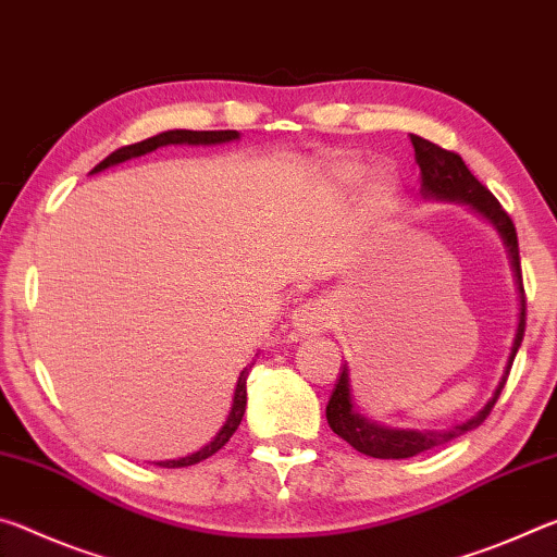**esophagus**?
<instances>
[{
  "label": "esophagus",
  "instance_id": "obj_1",
  "mask_svg": "<svg viewBox=\"0 0 557 557\" xmlns=\"http://www.w3.org/2000/svg\"><path fill=\"white\" fill-rule=\"evenodd\" d=\"M331 325V308L323 300H308L300 304L294 313H290V327L298 338H308V335L323 333Z\"/></svg>",
  "mask_w": 557,
  "mask_h": 557
}]
</instances>
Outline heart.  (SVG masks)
<instances>
[{
	"label": "heart",
	"mask_w": 557,
	"mask_h": 557,
	"mask_svg": "<svg viewBox=\"0 0 557 557\" xmlns=\"http://www.w3.org/2000/svg\"><path fill=\"white\" fill-rule=\"evenodd\" d=\"M360 177H362V165L358 160H350V158H333L321 168L323 185L327 189H333V193H348V189L358 185ZM392 193H395V180H392L389 172L370 170L368 175L362 177V185H360L364 212L375 214L380 209H385Z\"/></svg>",
	"instance_id": "b5f03b06"
}]
</instances>
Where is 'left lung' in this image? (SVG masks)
Here are the masks:
<instances>
[{"instance_id": "obj_1", "label": "left lung", "mask_w": 557, "mask_h": 557, "mask_svg": "<svg viewBox=\"0 0 557 557\" xmlns=\"http://www.w3.org/2000/svg\"><path fill=\"white\" fill-rule=\"evenodd\" d=\"M412 145H414V160L419 165V195H422L424 202L463 205L479 219H484L491 230L498 234V239L506 249L510 273H513V286H516V298H518V321H516V333H513V343H510L504 375H500L494 395H491L488 403L471 419H467V422L461 424H454L449 430H397V426H385L375 422V419L364 417L352 392L350 364L345 360V364L341 368V377L335 382L333 395L327 399L325 417L335 434L343 436L352 449H358L360 454H364V457H372V459H409L426 449H434V446H442L446 442L457 440V436L467 434L471 430H476V426L488 417L491 407L496 405L500 389L506 385L510 364H513L516 352L521 348L523 331H525V296H523V281H521V259H518V236L510 216L504 212V207L498 205V199L471 175L467 162H463L457 152L444 150L440 145L419 138V135H412Z\"/></svg>"}]
</instances>
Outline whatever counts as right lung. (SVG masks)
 Returning a JSON list of instances; mask_svg holds the SVG:
<instances>
[{
	"label": "right lung",
	"instance_id": "add662e5",
	"mask_svg": "<svg viewBox=\"0 0 557 557\" xmlns=\"http://www.w3.org/2000/svg\"><path fill=\"white\" fill-rule=\"evenodd\" d=\"M239 138H242V133H236V131H165V133L152 135V138H148V140L127 145V148H121V150H115L113 154H108V158L100 162V165L90 170V175H98V172L121 165V162L143 158V154L154 152L158 148H168V145H224V143L239 140ZM246 377H249V368H244L239 372V380H236V387H234L230 414H226V422L219 426V432L212 436V442H207L202 449L187 454V457L154 461V463H158V467H162V469L193 467V463L209 459L212 454L222 449V446L230 442V436L236 432V426L242 424V417H244V409H246Z\"/></svg>",
	"mask_w": 557,
	"mask_h": 557
}]
</instances>
